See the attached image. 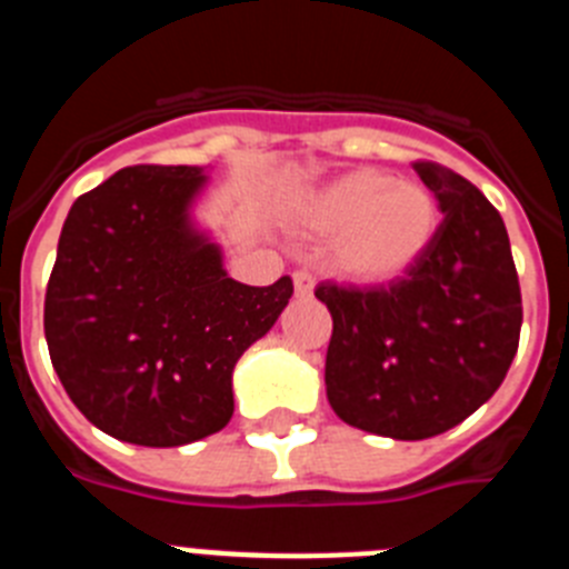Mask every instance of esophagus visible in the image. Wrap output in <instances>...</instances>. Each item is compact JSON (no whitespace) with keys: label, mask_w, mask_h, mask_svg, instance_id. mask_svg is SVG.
<instances>
[{"label":"esophagus","mask_w":569,"mask_h":569,"mask_svg":"<svg viewBox=\"0 0 569 569\" xmlns=\"http://www.w3.org/2000/svg\"><path fill=\"white\" fill-rule=\"evenodd\" d=\"M313 288H316L313 276L305 273V270H296V273H293L296 296H299V299H310V296H313Z\"/></svg>","instance_id":"34e87169"}]
</instances>
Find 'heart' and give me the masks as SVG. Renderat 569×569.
Masks as SVG:
<instances>
[{
  "instance_id": "obj_1",
  "label": "heart",
  "mask_w": 569,
  "mask_h": 569,
  "mask_svg": "<svg viewBox=\"0 0 569 569\" xmlns=\"http://www.w3.org/2000/svg\"><path fill=\"white\" fill-rule=\"evenodd\" d=\"M296 228L330 239L328 264L353 284H390L430 250L441 224L433 190L379 168H356L305 193Z\"/></svg>"
}]
</instances>
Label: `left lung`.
I'll return each mask as SVG.
<instances>
[{
  "label": "left lung",
  "mask_w": 569,
  "mask_h": 569,
  "mask_svg": "<svg viewBox=\"0 0 569 569\" xmlns=\"http://www.w3.org/2000/svg\"><path fill=\"white\" fill-rule=\"evenodd\" d=\"M445 222L390 288L319 284L333 316L325 385L341 421L419 441L461 425L505 381L519 350L521 290L505 219L476 184L416 162Z\"/></svg>",
  "instance_id": "8db88e82"
}]
</instances>
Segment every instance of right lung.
I'll use <instances>...</instances> for the list:
<instances>
[{"label":"right lung","mask_w":569,"mask_h":569,"mask_svg":"<svg viewBox=\"0 0 569 569\" xmlns=\"http://www.w3.org/2000/svg\"><path fill=\"white\" fill-rule=\"evenodd\" d=\"M208 170L136 164L79 196L44 293V339L70 401L102 433L182 447L233 416V367L288 308L293 281L230 279L196 222Z\"/></svg>","instance_id":"obj_1"}]
</instances>
